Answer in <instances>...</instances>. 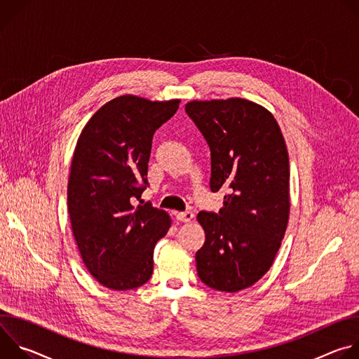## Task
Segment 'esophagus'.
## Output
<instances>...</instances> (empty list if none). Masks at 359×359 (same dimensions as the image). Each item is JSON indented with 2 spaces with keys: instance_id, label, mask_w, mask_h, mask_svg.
<instances>
[{
  "instance_id": "obj_1",
  "label": "esophagus",
  "mask_w": 359,
  "mask_h": 359,
  "mask_svg": "<svg viewBox=\"0 0 359 359\" xmlns=\"http://www.w3.org/2000/svg\"><path fill=\"white\" fill-rule=\"evenodd\" d=\"M193 217H194V215H193V212H190V210L176 213V219H177L179 222H190Z\"/></svg>"
}]
</instances>
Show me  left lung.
<instances>
[{
	"mask_svg": "<svg viewBox=\"0 0 359 359\" xmlns=\"http://www.w3.org/2000/svg\"><path fill=\"white\" fill-rule=\"evenodd\" d=\"M184 111L210 147L212 191H230L219 213L197 215L206 233L197 274L236 292L270 270L281 245L290 215L287 146L274 116L247 99L193 100Z\"/></svg>",
	"mask_w": 359,
	"mask_h": 359,
	"instance_id": "left-lung-1",
	"label": "left lung"
}]
</instances>
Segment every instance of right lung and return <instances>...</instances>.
<instances>
[{"label":"right lung","mask_w":359,"mask_h":359,"mask_svg":"<svg viewBox=\"0 0 359 359\" xmlns=\"http://www.w3.org/2000/svg\"><path fill=\"white\" fill-rule=\"evenodd\" d=\"M180 100L151 102L123 95L83 128L71 165L68 212L89 273L112 290H133L153 273V250L170 229L166 212L137 204L147 183L155 132Z\"/></svg>","instance_id":"right-lung-1"}]
</instances>
